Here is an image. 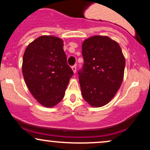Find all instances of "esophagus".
<instances>
[{
	"instance_id": "obj_1",
	"label": "esophagus",
	"mask_w": 150,
	"mask_h": 150,
	"mask_svg": "<svg viewBox=\"0 0 150 150\" xmlns=\"http://www.w3.org/2000/svg\"><path fill=\"white\" fill-rule=\"evenodd\" d=\"M72 70H73L74 73H76V65H73V66H72Z\"/></svg>"
}]
</instances>
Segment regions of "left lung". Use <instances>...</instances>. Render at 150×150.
<instances>
[{"instance_id": "8db88e82", "label": "left lung", "mask_w": 150, "mask_h": 150, "mask_svg": "<svg viewBox=\"0 0 150 150\" xmlns=\"http://www.w3.org/2000/svg\"><path fill=\"white\" fill-rule=\"evenodd\" d=\"M82 50L85 63L78 73L82 95L91 106L101 107L114 97L121 85L124 56L119 44L107 36L87 38Z\"/></svg>"}]
</instances>
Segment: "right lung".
Instances as JSON below:
<instances>
[{"label":"right lung","mask_w":150,"mask_h":150,"mask_svg":"<svg viewBox=\"0 0 150 150\" xmlns=\"http://www.w3.org/2000/svg\"><path fill=\"white\" fill-rule=\"evenodd\" d=\"M22 68L31 94L49 108L63 99L73 75L67 63L63 40L54 36H41L31 42L24 53Z\"/></svg>","instance_id":"right-lung-1"}]
</instances>
